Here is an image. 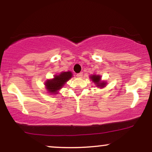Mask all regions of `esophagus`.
Segmentation results:
<instances>
[{
	"label": "esophagus",
	"instance_id": "obj_1",
	"mask_svg": "<svg viewBox=\"0 0 152 152\" xmlns=\"http://www.w3.org/2000/svg\"><path fill=\"white\" fill-rule=\"evenodd\" d=\"M76 76L78 78H81L82 76H83V73H79V74H78L77 75H76Z\"/></svg>",
	"mask_w": 152,
	"mask_h": 152
}]
</instances>
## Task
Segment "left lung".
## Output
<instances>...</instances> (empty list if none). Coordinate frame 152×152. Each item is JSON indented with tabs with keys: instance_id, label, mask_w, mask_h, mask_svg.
Instances as JSON below:
<instances>
[{
	"instance_id": "1",
	"label": "left lung",
	"mask_w": 152,
	"mask_h": 152,
	"mask_svg": "<svg viewBox=\"0 0 152 152\" xmlns=\"http://www.w3.org/2000/svg\"><path fill=\"white\" fill-rule=\"evenodd\" d=\"M90 79L91 80V81H93L95 83L96 86L98 87V88H103L104 87H106V84H107V82L106 81H102V76L100 75H96V74H93L91 76H89Z\"/></svg>"
}]
</instances>
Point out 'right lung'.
<instances>
[{
	"label": "right lung",
	"instance_id": "right-lung-1",
	"mask_svg": "<svg viewBox=\"0 0 152 152\" xmlns=\"http://www.w3.org/2000/svg\"><path fill=\"white\" fill-rule=\"evenodd\" d=\"M72 77L73 74L71 71L61 72L58 75H55L53 78L47 79L44 83L45 88L48 94L53 95L58 94L59 90L61 89L66 82Z\"/></svg>",
	"mask_w": 152,
	"mask_h": 152
}]
</instances>
